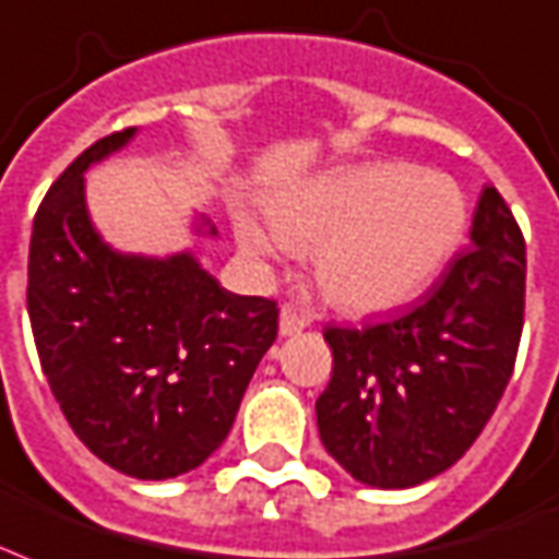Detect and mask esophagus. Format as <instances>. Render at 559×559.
Here are the masks:
<instances>
[{
	"instance_id": "esophagus-1",
	"label": "esophagus",
	"mask_w": 559,
	"mask_h": 559,
	"mask_svg": "<svg viewBox=\"0 0 559 559\" xmlns=\"http://www.w3.org/2000/svg\"><path fill=\"white\" fill-rule=\"evenodd\" d=\"M278 328L284 336H293L298 331H305L308 328V317L296 308V305H281V317H278Z\"/></svg>"
}]
</instances>
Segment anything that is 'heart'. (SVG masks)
I'll return each instance as SVG.
<instances>
[{
	"instance_id": "1",
	"label": "heart",
	"mask_w": 559,
	"mask_h": 559,
	"mask_svg": "<svg viewBox=\"0 0 559 559\" xmlns=\"http://www.w3.org/2000/svg\"><path fill=\"white\" fill-rule=\"evenodd\" d=\"M266 213L284 242L317 246L319 289L348 313H378L419 296L466 231L457 185L407 164L319 178L278 195ZM237 237L254 258L275 249L251 219H237Z\"/></svg>"
}]
</instances>
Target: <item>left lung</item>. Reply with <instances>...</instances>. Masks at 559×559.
<instances>
[{
	"mask_svg": "<svg viewBox=\"0 0 559 559\" xmlns=\"http://www.w3.org/2000/svg\"><path fill=\"white\" fill-rule=\"evenodd\" d=\"M525 237L496 187L472 249L419 305L364 328L328 325L334 369L317 399L328 454L369 487L404 489L454 466L507 390L525 325Z\"/></svg>",
	"mask_w": 559,
	"mask_h": 559,
	"instance_id": "obj_1",
	"label": "left lung"
}]
</instances>
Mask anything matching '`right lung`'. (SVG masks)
I'll list each match as a JSON object with an SVG mask.
<instances>
[{"instance_id": "add662e5", "label": "right lung", "mask_w": 559, "mask_h": 559, "mask_svg": "<svg viewBox=\"0 0 559 559\" xmlns=\"http://www.w3.org/2000/svg\"><path fill=\"white\" fill-rule=\"evenodd\" d=\"M131 134L96 140L43 195L25 301L43 374L75 437L122 475L164 480L223 445L278 336V305L228 293L190 254L122 258L99 240L84 169Z\"/></svg>"}]
</instances>
